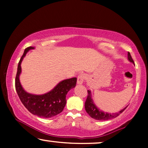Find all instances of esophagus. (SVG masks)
Segmentation results:
<instances>
[{"mask_svg": "<svg viewBox=\"0 0 148 148\" xmlns=\"http://www.w3.org/2000/svg\"><path fill=\"white\" fill-rule=\"evenodd\" d=\"M86 79V75L84 73H80L77 77V84H82Z\"/></svg>", "mask_w": 148, "mask_h": 148, "instance_id": "34e87169", "label": "esophagus"}]
</instances>
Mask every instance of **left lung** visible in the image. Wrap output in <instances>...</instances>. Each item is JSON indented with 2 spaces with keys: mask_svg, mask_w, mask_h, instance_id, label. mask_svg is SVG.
<instances>
[{
  "mask_svg": "<svg viewBox=\"0 0 148 148\" xmlns=\"http://www.w3.org/2000/svg\"><path fill=\"white\" fill-rule=\"evenodd\" d=\"M128 59L130 62L134 63L132 57H131V54L128 52ZM127 107H125V108H123V110L119 111V112L116 113H108V112H104L103 111L100 110V109H98L96 105L94 104V103L93 102V100L92 99V94H91V92L90 90H88V97H87L86 101L85 102V109H86V112H88V114L92 117V118L96 119V120L98 121H106L109 120V119H112L114 118H116V116H118L119 114H121Z\"/></svg>",
  "mask_w": 148,
  "mask_h": 148,
  "instance_id": "8db88e82",
  "label": "left lung"
}]
</instances>
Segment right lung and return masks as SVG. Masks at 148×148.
I'll return each instance as SVG.
<instances>
[{"label":"right lung","instance_id":"1","mask_svg":"<svg viewBox=\"0 0 148 148\" xmlns=\"http://www.w3.org/2000/svg\"><path fill=\"white\" fill-rule=\"evenodd\" d=\"M34 48L32 46L25 48L19 60L15 77V89L22 104L32 114L42 118H51L63 110L66 102V95L71 89L75 87L77 78L62 81L53 90L42 95H34L26 92L19 82V75L21 72V63L26 53Z\"/></svg>","mask_w":148,"mask_h":148}]
</instances>
